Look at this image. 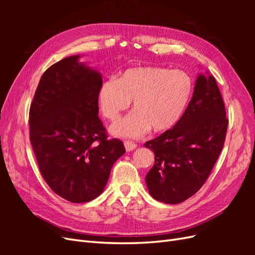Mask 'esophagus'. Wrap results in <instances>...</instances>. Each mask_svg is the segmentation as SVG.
<instances>
[{"mask_svg": "<svg viewBox=\"0 0 255 255\" xmlns=\"http://www.w3.org/2000/svg\"><path fill=\"white\" fill-rule=\"evenodd\" d=\"M136 146H137V144L132 141H125V148H126L127 152H130V151L135 150Z\"/></svg>", "mask_w": 255, "mask_h": 255, "instance_id": "1", "label": "esophagus"}]
</instances>
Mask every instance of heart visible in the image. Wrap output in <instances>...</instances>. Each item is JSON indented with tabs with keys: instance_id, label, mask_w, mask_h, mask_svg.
<instances>
[{
	"instance_id": "obj_1",
	"label": "heart",
	"mask_w": 255,
	"mask_h": 255,
	"mask_svg": "<svg viewBox=\"0 0 255 255\" xmlns=\"http://www.w3.org/2000/svg\"><path fill=\"white\" fill-rule=\"evenodd\" d=\"M194 85L189 75L161 67H135L123 71L118 80L105 81L98 92V103L105 118L116 121L111 127L118 137L138 138L152 128L160 133L173 128L186 111Z\"/></svg>"
}]
</instances>
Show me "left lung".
Returning <instances> with one entry per match:
<instances>
[{
  "label": "left lung",
  "instance_id": "left-lung-1",
  "mask_svg": "<svg viewBox=\"0 0 255 255\" xmlns=\"http://www.w3.org/2000/svg\"><path fill=\"white\" fill-rule=\"evenodd\" d=\"M228 119L217 83L199 73L194 95L182 118L160 136L144 143L154 152V165L145 175L150 195L177 204L202 187L225 143Z\"/></svg>",
  "mask_w": 255,
  "mask_h": 255
}]
</instances>
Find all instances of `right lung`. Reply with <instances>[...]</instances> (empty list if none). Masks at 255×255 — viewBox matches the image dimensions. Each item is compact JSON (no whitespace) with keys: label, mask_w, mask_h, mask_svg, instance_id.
Returning <instances> with one entry per match:
<instances>
[{"label":"right lung","mask_w":255,"mask_h":255,"mask_svg":"<svg viewBox=\"0 0 255 255\" xmlns=\"http://www.w3.org/2000/svg\"><path fill=\"white\" fill-rule=\"evenodd\" d=\"M80 58L66 57L42 74L29 110V139L40 172L72 203L101 195L115 161L126 153L122 141L107 139L98 117L102 75Z\"/></svg>","instance_id":"add662e5"}]
</instances>
